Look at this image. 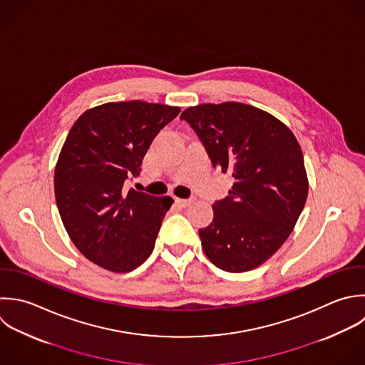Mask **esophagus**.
Segmentation results:
<instances>
[{"mask_svg":"<svg viewBox=\"0 0 365 365\" xmlns=\"http://www.w3.org/2000/svg\"><path fill=\"white\" fill-rule=\"evenodd\" d=\"M175 202H176V205L179 207H187V206H190L193 203V199H179L178 197Z\"/></svg>","mask_w":365,"mask_h":365,"instance_id":"obj_1","label":"esophagus"}]
</instances>
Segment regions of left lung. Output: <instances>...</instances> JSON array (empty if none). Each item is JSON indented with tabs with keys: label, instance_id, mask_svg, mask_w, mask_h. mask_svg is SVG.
<instances>
[{
	"label": "left lung",
	"instance_id": "obj_1",
	"mask_svg": "<svg viewBox=\"0 0 365 365\" xmlns=\"http://www.w3.org/2000/svg\"><path fill=\"white\" fill-rule=\"evenodd\" d=\"M186 120L212 165L233 176L229 196L213 205V222L199 230L209 260L230 273L272 257L293 232L307 200L302 148L273 115L240 102L187 108Z\"/></svg>",
	"mask_w": 365,
	"mask_h": 365
}]
</instances>
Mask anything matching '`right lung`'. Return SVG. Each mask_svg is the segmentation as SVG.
Instances as JSON below:
<instances>
[{
  "label": "right lung",
  "instance_id": "1",
  "mask_svg": "<svg viewBox=\"0 0 365 365\" xmlns=\"http://www.w3.org/2000/svg\"><path fill=\"white\" fill-rule=\"evenodd\" d=\"M179 112L162 103L109 102L71 128L55 166V199L72 243L92 263L128 273L150 256L173 199L123 183L139 175L152 140Z\"/></svg>",
  "mask_w": 365,
  "mask_h": 365
}]
</instances>
